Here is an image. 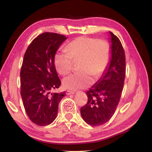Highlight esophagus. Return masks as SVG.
I'll use <instances>...</instances> for the list:
<instances>
[{
	"instance_id": "obj_1",
	"label": "esophagus",
	"mask_w": 152,
	"mask_h": 152,
	"mask_svg": "<svg viewBox=\"0 0 152 152\" xmlns=\"http://www.w3.org/2000/svg\"><path fill=\"white\" fill-rule=\"evenodd\" d=\"M66 95H73V94H74V91H69V90H68V91H66Z\"/></svg>"
}]
</instances>
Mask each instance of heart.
<instances>
[{"mask_svg":"<svg viewBox=\"0 0 152 152\" xmlns=\"http://www.w3.org/2000/svg\"><path fill=\"white\" fill-rule=\"evenodd\" d=\"M67 51H58L54 56V65L63 76L72 69V59L81 60L80 70L63 80L65 89L77 90L91 86L93 79L99 78L107 69L110 59V48L106 40L81 37L67 45Z\"/></svg>","mask_w":152,"mask_h":152,"instance_id":"heart-1","label":"heart"}]
</instances>
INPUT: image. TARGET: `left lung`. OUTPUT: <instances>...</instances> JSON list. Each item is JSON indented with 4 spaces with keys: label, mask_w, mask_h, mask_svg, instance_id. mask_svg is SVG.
I'll return each mask as SVG.
<instances>
[{
    "label": "left lung",
    "mask_w": 152,
    "mask_h": 152,
    "mask_svg": "<svg viewBox=\"0 0 152 152\" xmlns=\"http://www.w3.org/2000/svg\"><path fill=\"white\" fill-rule=\"evenodd\" d=\"M110 59L97 82L86 92L88 101L80 109L83 120L91 126L106 124L114 115L121 98L125 77V56L119 38L110 32Z\"/></svg>",
    "instance_id": "obj_1"
}]
</instances>
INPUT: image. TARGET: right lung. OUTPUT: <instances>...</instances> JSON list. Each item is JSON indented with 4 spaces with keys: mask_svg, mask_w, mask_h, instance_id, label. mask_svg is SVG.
Masks as SVG:
<instances>
[{
    "mask_svg": "<svg viewBox=\"0 0 152 152\" xmlns=\"http://www.w3.org/2000/svg\"><path fill=\"white\" fill-rule=\"evenodd\" d=\"M66 38L57 33H42L34 38L24 55L21 96L28 117L37 125H48L56 119L59 103L66 95L65 91H51L61 85L53 59Z\"/></svg>",
    "mask_w": 152,
    "mask_h": 152,
    "instance_id": "1",
    "label": "right lung"
}]
</instances>
